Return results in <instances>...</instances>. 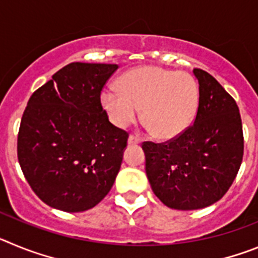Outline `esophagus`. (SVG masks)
Segmentation results:
<instances>
[{
  "mask_svg": "<svg viewBox=\"0 0 258 258\" xmlns=\"http://www.w3.org/2000/svg\"><path fill=\"white\" fill-rule=\"evenodd\" d=\"M127 143H129V145H138V143H141V138L140 137L134 136V134H131L129 138H127Z\"/></svg>",
  "mask_w": 258,
  "mask_h": 258,
  "instance_id": "esophagus-1",
  "label": "esophagus"
}]
</instances>
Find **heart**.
Returning <instances> with one entry per match:
<instances>
[{
	"instance_id": "1",
	"label": "heart",
	"mask_w": 258,
	"mask_h": 258,
	"mask_svg": "<svg viewBox=\"0 0 258 258\" xmlns=\"http://www.w3.org/2000/svg\"><path fill=\"white\" fill-rule=\"evenodd\" d=\"M117 89L101 93V104L113 125L127 127L142 108V118L161 140H172L187 131L199 108V85L186 72L160 67L127 71Z\"/></svg>"
}]
</instances>
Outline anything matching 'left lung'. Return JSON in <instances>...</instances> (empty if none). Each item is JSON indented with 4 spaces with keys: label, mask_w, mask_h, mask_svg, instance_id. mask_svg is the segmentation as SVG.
<instances>
[{
    "label": "left lung",
    "mask_w": 258,
    "mask_h": 258,
    "mask_svg": "<svg viewBox=\"0 0 258 258\" xmlns=\"http://www.w3.org/2000/svg\"><path fill=\"white\" fill-rule=\"evenodd\" d=\"M194 75L199 83L194 124L166 142L142 143L152 191L163 204L178 211L218 202L235 179L244 151L234 98L206 71L194 68Z\"/></svg>",
    "instance_id": "8db88e82"
}]
</instances>
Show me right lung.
<instances>
[{
  "label": "right lung",
  "mask_w": 258,
  "mask_h": 258,
  "mask_svg": "<svg viewBox=\"0 0 258 258\" xmlns=\"http://www.w3.org/2000/svg\"><path fill=\"white\" fill-rule=\"evenodd\" d=\"M117 68L70 63L29 98L18 160L33 192L51 208L88 211L113 186L129 134L109 122L101 93Z\"/></svg>",
  "instance_id": "1"
}]
</instances>
